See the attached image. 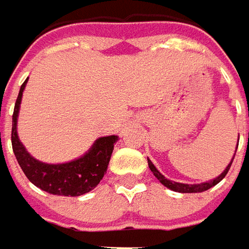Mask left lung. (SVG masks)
Here are the masks:
<instances>
[{
    "instance_id": "obj_1",
    "label": "left lung",
    "mask_w": 249,
    "mask_h": 249,
    "mask_svg": "<svg viewBox=\"0 0 249 249\" xmlns=\"http://www.w3.org/2000/svg\"><path fill=\"white\" fill-rule=\"evenodd\" d=\"M233 159H234V158H233ZM231 163H233V160L230 161V164L226 167V170H225V171H223L218 178H215V179H213V181H210V182H204V183H198V185H188V183L174 182V181H170V179H167L166 177H163V175L160 174L159 170L153 166V163H152L151 160L148 159V166H149V168H151V171L153 173V175H155V177H156V178H158L160 182L163 183L166 188H168V189H171V191H174V192H179V193H197V192L208 191L210 188H213L214 185H216L218 182H221L222 179L226 177L228 171L230 170Z\"/></svg>"
}]
</instances>
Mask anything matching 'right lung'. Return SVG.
I'll return each instance as SVG.
<instances>
[{"label":"right lung","mask_w":249,"mask_h":249,"mask_svg":"<svg viewBox=\"0 0 249 249\" xmlns=\"http://www.w3.org/2000/svg\"><path fill=\"white\" fill-rule=\"evenodd\" d=\"M27 79L20 88L19 96L12 115V148L19 166L30 182L39 189L57 196H81L94 189L107 173V167L113 151L116 136L101 137L94 142L85 156L64 164H46L35 160L19 141L16 133V122L23 90Z\"/></svg>","instance_id":"right-lung-1"}]
</instances>
